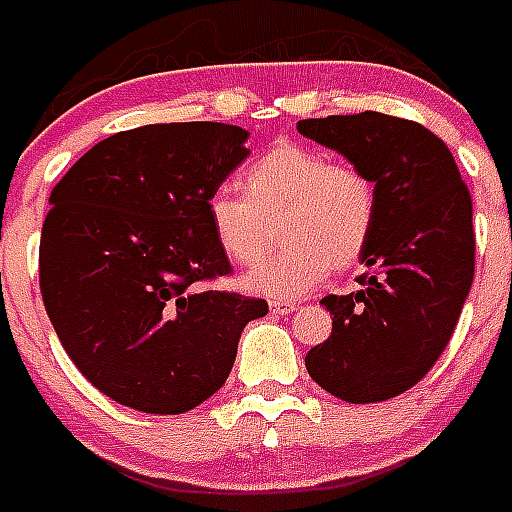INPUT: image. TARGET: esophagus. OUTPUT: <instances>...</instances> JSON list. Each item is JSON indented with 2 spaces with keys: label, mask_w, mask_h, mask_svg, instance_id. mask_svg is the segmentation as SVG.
<instances>
[{
  "label": "esophagus",
  "mask_w": 512,
  "mask_h": 512,
  "mask_svg": "<svg viewBox=\"0 0 512 512\" xmlns=\"http://www.w3.org/2000/svg\"><path fill=\"white\" fill-rule=\"evenodd\" d=\"M269 312L290 314V312H296V304H293V301H282V298H272V301H269Z\"/></svg>",
  "instance_id": "obj_1"
}]
</instances>
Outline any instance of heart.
<instances>
[{"label":"heart","instance_id":"1","mask_svg":"<svg viewBox=\"0 0 512 512\" xmlns=\"http://www.w3.org/2000/svg\"><path fill=\"white\" fill-rule=\"evenodd\" d=\"M243 195L216 190L206 203L219 251L251 267L271 244L274 224L286 240L272 260L243 277L253 293L296 298L333 269L365 256L375 227V185L365 171L333 163L322 150L280 142L243 171Z\"/></svg>","mask_w":512,"mask_h":512}]
</instances>
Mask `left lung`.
<instances>
[{
    "mask_svg": "<svg viewBox=\"0 0 512 512\" xmlns=\"http://www.w3.org/2000/svg\"><path fill=\"white\" fill-rule=\"evenodd\" d=\"M296 129L365 171L378 198L362 290L322 298L333 333L306 354V370L343 402H386L410 391L455 333L476 269L470 192L449 147L415 121L365 110Z\"/></svg>",
    "mask_w": 512,
    "mask_h": 512,
    "instance_id": "8db88e82",
    "label": "left lung"
}]
</instances>
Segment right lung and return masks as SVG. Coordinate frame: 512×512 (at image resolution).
Masks as SVG:
<instances>
[{
    "label": "right lung",
    "instance_id": "1",
    "mask_svg": "<svg viewBox=\"0 0 512 512\" xmlns=\"http://www.w3.org/2000/svg\"><path fill=\"white\" fill-rule=\"evenodd\" d=\"M232 124H150L97 142L49 195L39 285L57 338L113 402L179 415L224 386L264 298L230 275L206 203L251 155Z\"/></svg>",
    "mask_w": 512,
    "mask_h": 512
}]
</instances>
